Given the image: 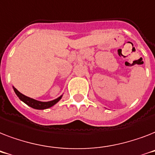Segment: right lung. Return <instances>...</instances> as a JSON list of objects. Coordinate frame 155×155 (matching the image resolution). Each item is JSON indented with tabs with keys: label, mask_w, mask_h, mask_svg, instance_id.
<instances>
[{
	"label": "right lung",
	"mask_w": 155,
	"mask_h": 155,
	"mask_svg": "<svg viewBox=\"0 0 155 155\" xmlns=\"http://www.w3.org/2000/svg\"><path fill=\"white\" fill-rule=\"evenodd\" d=\"M13 90L14 92L17 94L19 99L21 101H22L24 103H25L27 105L30 106L31 108H35V109H46V108H51V106L54 105L58 101H59V100L62 98V96L59 97L57 99L54 100V101H48V102H42V101H36L35 99H32L30 97H28L25 95H23L22 93H21L20 92H18V90L16 89L15 87H13Z\"/></svg>",
	"instance_id": "obj_1"
}]
</instances>
